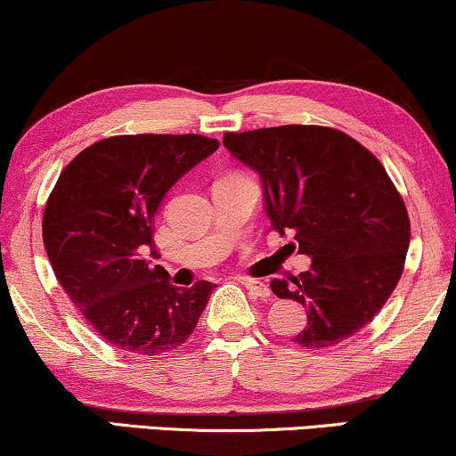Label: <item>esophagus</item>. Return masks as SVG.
Here are the masks:
<instances>
[{
  "mask_svg": "<svg viewBox=\"0 0 456 456\" xmlns=\"http://www.w3.org/2000/svg\"><path fill=\"white\" fill-rule=\"evenodd\" d=\"M240 281L246 286V290L250 292L252 297H256V298H269V297H271V288H269L267 284H265V281H261V280L241 278Z\"/></svg>",
  "mask_w": 456,
  "mask_h": 456,
  "instance_id": "1",
  "label": "esophagus"
}]
</instances>
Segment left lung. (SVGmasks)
Returning <instances> with one entry per match:
<instances>
[{
    "instance_id": "1",
    "label": "left lung",
    "mask_w": 456,
    "mask_h": 456,
    "mask_svg": "<svg viewBox=\"0 0 456 456\" xmlns=\"http://www.w3.org/2000/svg\"><path fill=\"white\" fill-rule=\"evenodd\" d=\"M223 145L258 172L271 227L295 233L311 267L273 280L280 298L307 307L292 341L338 345L383 309L404 271L411 221L383 164L355 138L326 126L227 132Z\"/></svg>"
}]
</instances>
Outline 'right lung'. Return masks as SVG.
Listing matches in <instances>:
<instances>
[{
    "label": "right lung",
    "instance_id": "obj_1",
    "mask_svg": "<svg viewBox=\"0 0 456 456\" xmlns=\"http://www.w3.org/2000/svg\"><path fill=\"white\" fill-rule=\"evenodd\" d=\"M218 149L201 134L102 138L67 164L45 201L44 246L56 280L113 347L164 355L191 337L215 290L170 284L153 250L155 212L185 172Z\"/></svg>",
    "mask_w": 456,
    "mask_h": 456
}]
</instances>
